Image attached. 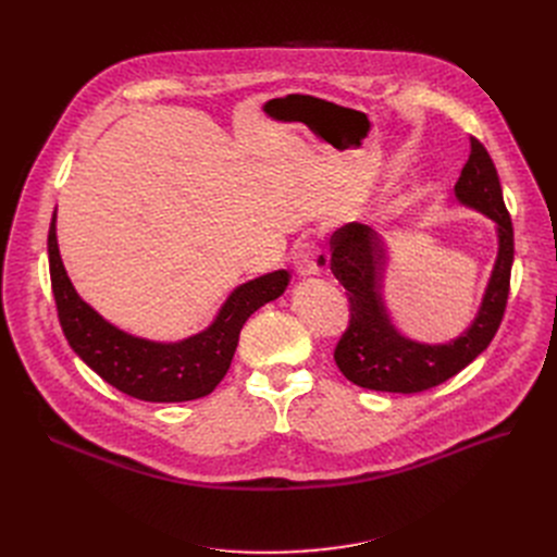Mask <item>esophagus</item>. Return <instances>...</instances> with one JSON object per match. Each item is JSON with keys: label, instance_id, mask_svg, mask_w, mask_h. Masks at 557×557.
<instances>
[{"label": "esophagus", "instance_id": "1", "mask_svg": "<svg viewBox=\"0 0 557 557\" xmlns=\"http://www.w3.org/2000/svg\"><path fill=\"white\" fill-rule=\"evenodd\" d=\"M294 267L298 275H318L330 267V255L315 239H305L294 250Z\"/></svg>", "mask_w": 557, "mask_h": 557}]
</instances>
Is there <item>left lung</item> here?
Returning a JSON list of instances; mask_svg holds the SVG:
<instances>
[{
  "label": "left lung",
  "mask_w": 557,
  "mask_h": 557,
  "mask_svg": "<svg viewBox=\"0 0 557 557\" xmlns=\"http://www.w3.org/2000/svg\"><path fill=\"white\" fill-rule=\"evenodd\" d=\"M470 141L472 151L456 183V198L496 223L499 257L474 325L462 336L447 345H424L397 334L382 298L384 242L363 223H347L332 234V271L349 300V323L336 343L334 361L361 388L404 395L429 391L470 366L502 325L510 294L515 232L499 173L485 146L476 137Z\"/></svg>",
  "instance_id": "1"
}]
</instances>
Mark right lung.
I'll return each instance as SVG.
<instances>
[{
	"label": "right lung",
	"instance_id": "add662e5",
	"mask_svg": "<svg viewBox=\"0 0 557 557\" xmlns=\"http://www.w3.org/2000/svg\"><path fill=\"white\" fill-rule=\"evenodd\" d=\"M47 250L55 311L70 347L103 382L144 401H189L210 395L230 370L250 313L280 298L290 277L275 271L250 280L232 290L205 332L181 343H153L112 327L78 298L58 252L55 212Z\"/></svg>",
	"mask_w": 557,
	"mask_h": 557
}]
</instances>
